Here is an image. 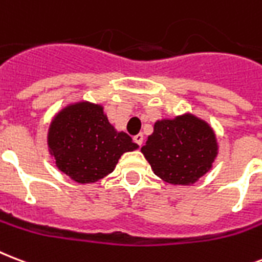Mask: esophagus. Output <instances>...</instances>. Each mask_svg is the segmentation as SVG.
<instances>
[{
  "label": "esophagus",
  "instance_id": "obj_1",
  "mask_svg": "<svg viewBox=\"0 0 262 262\" xmlns=\"http://www.w3.org/2000/svg\"><path fill=\"white\" fill-rule=\"evenodd\" d=\"M133 140H135L136 144L141 145V144H143V140H144V136L140 133V135H136L135 137H133Z\"/></svg>",
  "mask_w": 262,
  "mask_h": 262
}]
</instances>
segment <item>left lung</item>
<instances>
[{
    "instance_id": "obj_1",
    "label": "left lung",
    "mask_w": 262,
    "mask_h": 262,
    "mask_svg": "<svg viewBox=\"0 0 262 262\" xmlns=\"http://www.w3.org/2000/svg\"><path fill=\"white\" fill-rule=\"evenodd\" d=\"M141 152L163 181L171 185H191L213 167L219 144L206 121L185 113L158 119Z\"/></svg>"
}]
</instances>
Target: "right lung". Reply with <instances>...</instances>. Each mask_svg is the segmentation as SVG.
Here are the masks:
<instances>
[{"mask_svg":"<svg viewBox=\"0 0 262 262\" xmlns=\"http://www.w3.org/2000/svg\"><path fill=\"white\" fill-rule=\"evenodd\" d=\"M137 148L130 136L108 122L103 105L86 100L60 110L48 129V149L56 166L79 184L104 179L123 154Z\"/></svg>","mask_w":262,"mask_h":262,"instance_id":"1","label":"right lung"}]
</instances>
